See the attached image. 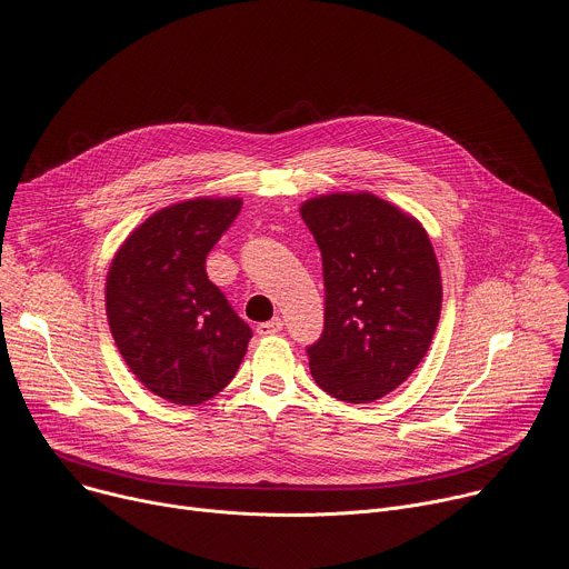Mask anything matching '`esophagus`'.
Segmentation results:
<instances>
[{
    "label": "esophagus",
    "instance_id": "obj_1",
    "mask_svg": "<svg viewBox=\"0 0 569 569\" xmlns=\"http://www.w3.org/2000/svg\"><path fill=\"white\" fill-rule=\"evenodd\" d=\"M283 329V322L279 320V318H274V320H270V322H263V325H258V336H274V333H279Z\"/></svg>",
    "mask_w": 569,
    "mask_h": 569
}]
</instances>
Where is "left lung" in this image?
Instances as JSON below:
<instances>
[{"label": "left lung", "mask_w": 569, "mask_h": 569, "mask_svg": "<svg viewBox=\"0 0 569 569\" xmlns=\"http://www.w3.org/2000/svg\"><path fill=\"white\" fill-rule=\"evenodd\" d=\"M301 218L325 274V329L306 347L311 375L340 401H375L412 375L433 340L442 286L431 240L368 192L311 199Z\"/></svg>", "instance_id": "obj_1"}]
</instances>
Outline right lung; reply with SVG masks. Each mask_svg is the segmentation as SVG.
<instances>
[{"instance_id": "obj_1", "label": "right lung", "mask_w": 569, "mask_h": 569, "mask_svg": "<svg viewBox=\"0 0 569 569\" xmlns=\"http://www.w3.org/2000/svg\"><path fill=\"white\" fill-rule=\"evenodd\" d=\"M240 209V199L168 206L127 238L109 270L113 340L138 381L172 403L216 397L244 358L251 329L206 274V256Z\"/></svg>"}]
</instances>
